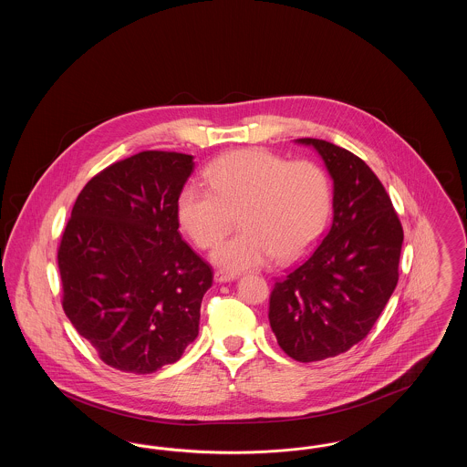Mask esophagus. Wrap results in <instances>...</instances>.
<instances>
[{
    "label": "esophagus",
    "mask_w": 467,
    "mask_h": 467,
    "mask_svg": "<svg viewBox=\"0 0 467 467\" xmlns=\"http://www.w3.org/2000/svg\"><path fill=\"white\" fill-rule=\"evenodd\" d=\"M213 278H215V282H217V284H225V282H233V280H236L238 276H236L234 273H227V271H215Z\"/></svg>",
    "instance_id": "obj_1"
}]
</instances>
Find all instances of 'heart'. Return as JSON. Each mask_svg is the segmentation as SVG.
I'll return each instance as SVG.
<instances>
[{
	"mask_svg": "<svg viewBox=\"0 0 467 467\" xmlns=\"http://www.w3.org/2000/svg\"><path fill=\"white\" fill-rule=\"evenodd\" d=\"M210 189L185 187L177 201L180 227L200 248H212L234 225L212 261L227 273L263 266L273 257L292 263L320 234L331 206L329 180L311 161H292L263 149L219 157L206 168Z\"/></svg>",
	"mask_w": 467,
	"mask_h": 467,
	"instance_id": "heart-1",
	"label": "heart"
}]
</instances>
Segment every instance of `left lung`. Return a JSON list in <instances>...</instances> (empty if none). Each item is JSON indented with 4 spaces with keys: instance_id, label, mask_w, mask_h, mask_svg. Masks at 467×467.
I'll return each instance as SVG.
<instances>
[{
    "instance_id": "8db88e82",
    "label": "left lung",
    "mask_w": 467,
    "mask_h": 467,
    "mask_svg": "<svg viewBox=\"0 0 467 467\" xmlns=\"http://www.w3.org/2000/svg\"><path fill=\"white\" fill-rule=\"evenodd\" d=\"M333 180V223L310 257L275 284L269 324L299 362L339 356L364 339L400 280L402 227L381 182L352 152L317 138Z\"/></svg>"
}]
</instances>
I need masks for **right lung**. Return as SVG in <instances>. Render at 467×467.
Wrapping results in <instances>:
<instances>
[{"label": "right lung", "instance_id": "add662e5", "mask_svg": "<svg viewBox=\"0 0 467 467\" xmlns=\"http://www.w3.org/2000/svg\"><path fill=\"white\" fill-rule=\"evenodd\" d=\"M194 157L147 150L90 178L61 238L69 322L111 368L147 375L200 333L212 267L178 233L177 201Z\"/></svg>", "mask_w": 467, "mask_h": 467}]
</instances>
